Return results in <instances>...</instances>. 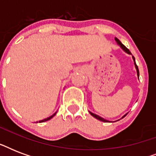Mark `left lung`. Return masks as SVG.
Segmentation results:
<instances>
[{"mask_svg": "<svg viewBox=\"0 0 156 156\" xmlns=\"http://www.w3.org/2000/svg\"><path fill=\"white\" fill-rule=\"evenodd\" d=\"M115 40H116V43H117V44H119V45H120V46H121V48H122V49H123L124 51H125V52H127V53H128V54H131V52H129V50L128 48H126V46H125V45H124V44H121V41H120V40H119L118 39H117V38H115ZM133 62H134V66H135V68H136V69H137V74H138V78H139V70H138V66H137V65H136V62H135V58H134V56H133ZM90 112V115H91V116H94V117H95V118L98 119V120H100V121H104V122H109L108 121H107V120H105V119L102 118V117H100V116H98V115H95V114L92 113V112ZM126 115H127V113H126V115H124V116H122V118H124V117H125V116H126Z\"/></svg>", "mask_w": 156, "mask_h": 156, "instance_id": "8db88e82", "label": "left lung"}]
</instances>
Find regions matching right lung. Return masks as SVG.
Segmentation results:
<instances>
[{
	"label": "right lung",
	"mask_w": 156,
	"mask_h": 156,
	"mask_svg": "<svg viewBox=\"0 0 156 156\" xmlns=\"http://www.w3.org/2000/svg\"><path fill=\"white\" fill-rule=\"evenodd\" d=\"M56 112H55V113H54L53 115H52L51 116H49V117H48V118H46V119H44V120H41V121H39V122H40V123H41V122H44V121H48V120H50V119H52V117H53V116L56 115ZM37 122H38V121H37Z\"/></svg>",
	"instance_id": "right-lung-1"
}]
</instances>
